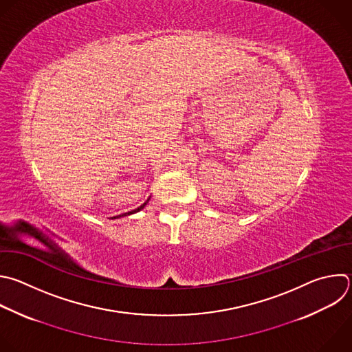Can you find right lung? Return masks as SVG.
Here are the masks:
<instances>
[{"label": "right lung", "instance_id": "1", "mask_svg": "<svg viewBox=\"0 0 352 352\" xmlns=\"http://www.w3.org/2000/svg\"><path fill=\"white\" fill-rule=\"evenodd\" d=\"M149 201V199L142 204V206H140L138 208H135V210H133V211H129V212H124V214H120V215H117V217H111V218H119V217H123V215H130V214H134V212H138V211H141L145 206H146V203Z\"/></svg>", "mask_w": 352, "mask_h": 352}]
</instances>
